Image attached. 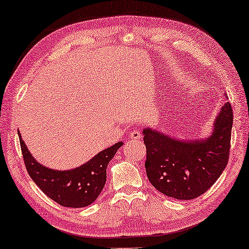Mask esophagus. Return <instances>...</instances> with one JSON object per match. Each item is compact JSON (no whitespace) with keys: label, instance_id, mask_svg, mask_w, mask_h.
Masks as SVG:
<instances>
[{"label":"esophagus","instance_id":"1","mask_svg":"<svg viewBox=\"0 0 249 249\" xmlns=\"http://www.w3.org/2000/svg\"><path fill=\"white\" fill-rule=\"evenodd\" d=\"M129 137H131L132 140H140L142 137L140 129H133L131 134H129Z\"/></svg>","mask_w":249,"mask_h":249}]
</instances>
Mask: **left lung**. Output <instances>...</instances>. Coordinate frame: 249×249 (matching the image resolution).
<instances>
[{
    "label": "left lung",
    "mask_w": 249,
    "mask_h": 249,
    "mask_svg": "<svg viewBox=\"0 0 249 249\" xmlns=\"http://www.w3.org/2000/svg\"><path fill=\"white\" fill-rule=\"evenodd\" d=\"M232 109L226 102L206 139L181 140L152 127L143 129L146 174L157 191L176 199H194L219 178L231 148Z\"/></svg>",
    "instance_id": "1"
}]
</instances>
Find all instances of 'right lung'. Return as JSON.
Here are the masks:
<instances>
[{
  "label": "right lung",
  "instance_id": "right-lung-1",
  "mask_svg": "<svg viewBox=\"0 0 249 249\" xmlns=\"http://www.w3.org/2000/svg\"><path fill=\"white\" fill-rule=\"evenodd\" d=\"M18 134L23 159L31 178L47 197L64 207H86L95 202L103 191L109 160L117 149L123 146V142H118L96 154L81 166L57 171L39 164L21 139V133L18 132Z\"/></svg>",
  "mask_w": 249,
  "mask_h": 249
}]
</instances>
